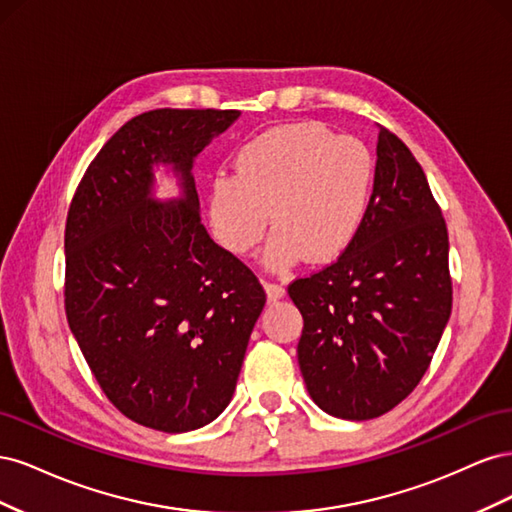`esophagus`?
Masks as SVG:
<instances>
[{"instance_id":"esophagus-1","label":"esophagus","mask_w":512,"mask_h":512,"mask_svg":"<svg viewBox=\"0 0 512 512\" xmlns=\"http://www.w3.org/2000/svg\"><path fill=\"white\" fill-rule=\"evenodd\" d=\"M265 292H267V299L269 303H275L280 301L284 297V286L282 284H271V282H265Z\"/></svg>"}]
</instances>
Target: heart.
Masks as SVG:
<instances>
[{
	"mask_svg": "<svg viewBox=\"0 0 512 512\" xmlns=\"http://www.w3.org/2000/svg\"><path fill=\"white\" fill-rule=\"evenodd\" d=\"M374 160L363 143L316 121L277 126L254 136L235 156L232 177L209 188V224L235 256H247L275 230L265 265L286 271L305 256L324 265L342 256L367 215Z\"/></svg>",
	"mask_w": 512,
	"mask_h": 512,
	"instance_id": "b5f03b06",
	"label": "heart"
}]
</instances>
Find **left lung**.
Wrapping results in <instances>:
<instances>
[{"label": "left lung", "instance_id": "obj_1", "mask_svg": "<svg viewBox=\"0 0 512 512\" xmlns=\"http://www.w3.org/2000/svg\"><path fill=\"white\" fill-rule=\"evenodd\" d=\"M374 192L348 250L288 294L303 316L299 367L314 404L367 421L421 382L451 318L448 232L410 149L378 126Z\"/></svg>", "mask_w": 512, "mask_h": 512}]
</instances>
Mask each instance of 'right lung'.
<instances>
[{
	"label": "right lung",
	"instance_id": "1",
	"mask_svg": "<svg viewBox=\"0 0 512 512\" xmlns=\"http://www.w3.org/2000/svg\"><path fill=\"white\" fill-rule=\"evenodd\" d=\"M239 111L158 108L108 141L66 222V316L89 369L134 423L183 433L235 393L265 307L256 275L200 224L194 160ZM160 167L178 181L155 198Z\"/></svg>",
	"mask_w": 512,
	"mask_h": 512
}]
</instances>
